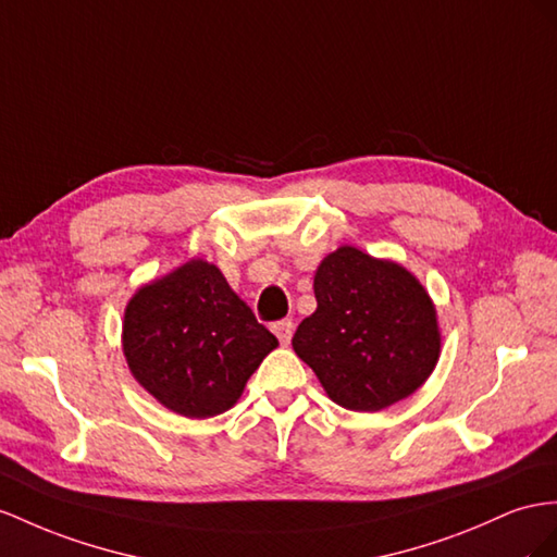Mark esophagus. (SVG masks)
Masks as SVG:
<instances>
[{
  "label": "esophagus",
  "mask_w": 557,
  "mask_h": 557,
  "mask_svg": "<svg viewBox=\"0 0 557 557\" xmlns=\"http://www.w3.org/2000/svg\"><path fill=\"white\" fill-rule=\"evenodd\" d=\"M273 332L280 338V344L287 346L289 341H292V336H294V322L292 320H280V322L273 324Z\"/></svg>",
  "instance_id": "esophagus-1"
}]
</instances>
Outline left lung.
I'll return each instance as SVG.
<instances>
[{"instance_id": "8db88e82", "label": "left lung", "mask_w": 557, "mask_h": 557, "mask_svg": "<svg viewBox=\"0 0 557 557\" xmlns=\"http://www.w3.org/2000/svg\"><path fill=\"white\" fill-rule=\"evenodd\" d=\"M312 289L318 308L298 324L292 346L336 405L381 411L433 374L437 312L407 268L338 247L318 265Z\"/></svg>"}]
</instances>
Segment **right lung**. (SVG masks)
I'll use <instances>...</instances> for the list:
<instances>
[{
	"instance_id": "add662e5",
	"label": "right lung",
	"mask_w": 557,
	"mask_h": 557,
	"mask_svg": "<svg viewBox=\"0 0 557 557\" xmlns=\"http://www.w3.org/2000/svg\"><path fill=\"white\" fill-rule=\"evenodd\" d=\"M122 348L134 379L157 403L181 417L209 419L239 400L277 338L216 265L193 259L132 296Z\"/></svg>"
}]
</instances>
